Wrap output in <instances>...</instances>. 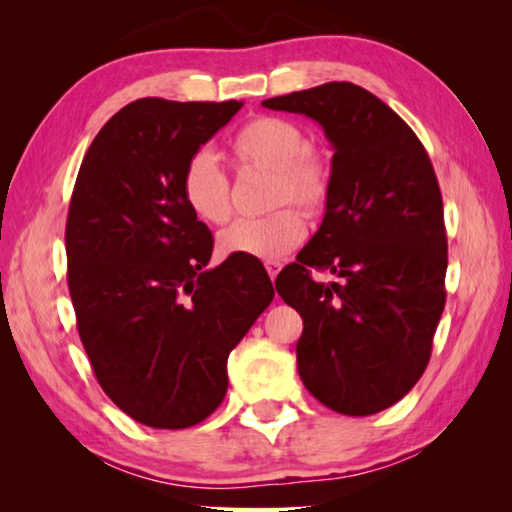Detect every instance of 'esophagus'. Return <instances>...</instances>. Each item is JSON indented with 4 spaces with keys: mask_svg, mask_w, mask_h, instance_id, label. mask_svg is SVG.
<instances>
[{
    "mask_svg": "<svg viewBox=\"0 0 512 512\" xmlns=\"http://www.w3.org/2000/svg\"><path fill=\"white\" fill-rule=\"evenodd\" d=\"M264 266H266L268 275H271V280H275L277 273H280V268H282V264H280V262H266Z\"/></svg>",
    "mask_w": 512,
    "mask_h": 512,
    "instance_id": "34e87169",
    "label": "esophagus"
}]
</instances>
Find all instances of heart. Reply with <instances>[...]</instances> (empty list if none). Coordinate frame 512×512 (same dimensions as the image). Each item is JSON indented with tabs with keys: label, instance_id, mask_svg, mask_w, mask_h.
I'll list each match as a JSON object with an SVG mask.
<instances>
[{
	"label": "heart",
	"instance_id": "heart-1",
	"mask_svg": "<svg viewBox=\"0 0 512 512\" xmlns=\"http://www.w3.org/2000/svg\"><path fill=\"white\" fill-rule=\"evenodd\" d=\"M232 162L239 169L273 171L268 205L280 207L264 219H241L219 235L223 255L282 259L305 239L307 225L298 205L309 216L325 212L332 198V164L309 149V137L291 119L262 115L246 121L230 140ZM185 205L198 221L223 225L232 214L230 180L210 151L187 160L180 178Z\"/></svg>",
	"mask_w": 512,
	"mask_h": 512
}]
</instances>
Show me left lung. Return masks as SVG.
Instances as JSON below:
<instances>
[{
  "label": "left lung",
  "mask_w": 512,
  "mask_h": 512,
  "mask_svg": "<svg viewBox=\"0 0 512 512\" xmlns=\"http://www.w3.org/2000/svg\"><path fill=\"white\" fill-rule=\"evenodd\" d=\"M307 115L332 144L323 223L275 289L302 316L307 391L343 415L388 409L418 384L445 309L447 237L431 160L375 94L334 81L262 101ZM336 283H316L310 268Z\"/></svg>",
  "instance_id": "8db88e82"
}]
</instances>
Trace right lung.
<instances>
[{
	"label": "right lung",
	"instance_id": "right-lung-1",
	"mask_svg": "<svg viewBox=\"0 0 512 512\" xmlns=\"http://www.w3.org/2000/svg\"><path fill=\"white\" fill-rule=\"evenodd\" d=\"M241 101L140 99L94 137L69 201L67 284L94 375L121 411L187 429L228 391V357L275 296L264 266L207 268L212 232L185 205L187 160Z\"/></svg>",
	"mask_w": 512,
	"mask_h": 512
}]
</instances>
